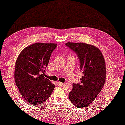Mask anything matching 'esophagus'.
Returning <instances> with one entry per match:
<instances>
[{"label": "esophagus", "instance_id": "obj_1", "mask_svg": "<svg viewBox=\"0 0 125 125\" xmlns=\"http://www.w3.org/2000/svg\"><path fill=\"white\" fill-rule=\"evenodd\" d=\"M62 85H63V83H61V82H58V86L62 87Z\"/></svg>", "mask_w": 125, "mask_h": 125}]
</instances>
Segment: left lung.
<instances>
[{"instance_id": "8db88e82", "label": "left lung", "mask_w": 125, "mask_h": 125, "mask_svg": "<svg viewBox=\"0 0 125 125\" xmlns=\"http://www.w3.org/2000/svg\"><path fill=\"white\" fill-rule=\"evenodd\" d=\"M66 45L76 53L83 76L81 83H73L69 98L79 108L94 102L106 81V67L102 53L97 47L83 42H67Z\"/></svg>"}]
</instances>
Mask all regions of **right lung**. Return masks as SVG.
<instances>
[{"mask_svg":"<svg viewBox=\"0 0 125 125\" xmlns=\"http://www.w3.org/2000/svg\"><path fill=\"white\" fill-rule=\"evenodd\" d=\"M57 44L37 42L23 49L16 60L15 81L19 93L31 104H42L55 86L43 75Z\"/></svg>","mask_w":125,"mask_h":125,"instance_id":"1","label":"right lung"}]
</instances>
